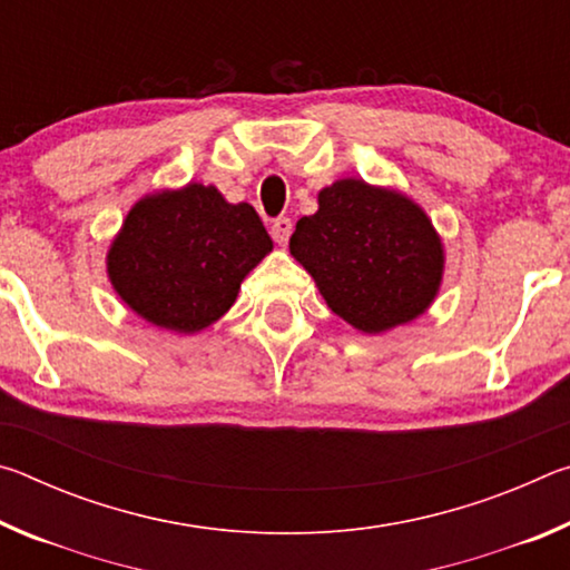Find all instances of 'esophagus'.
<instances>
[{"mask_svg": "<svg viewBox=\"0 0 570 570\" xmlns=\"http://www.w3.org/2000/svg\"><path fill=\"white\" fill-rule=\"evenodd\" d=\"M292 230H294V224H292V218H286V216L276 218L272 224V236H274L278 246L288 244V236H292Z\"/></svg>", "mask_w": 570, "mask_h": 570, "instance_id": "obj_1", "label": "esophagus"}]
</instances>
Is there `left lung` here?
Instances as JSON below:
<instances>
[{"mask_svg": "<svg viewBox=\"0 0 570 570\" xmlns=\"http://www.w3.org/2000/svg\"><path fill=\"white\" fill-rule=\"evenodd\" d=\"M288 250L332 312L364 334L417 320L445 272L428 214L402 193L360 178L320 190V210L298 218Z\"/></svg>", "mask_w": 570, "mask_h": 570, "instance_id": "8db88e82", "label": "left lung"}]
</instances>
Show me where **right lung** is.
<instances>
[{
  "mask_svg": "<svg viewBox=\"0 0 570 570\" xmlns=\"http://www.w3.org/2000/svg\"><path fill=\"white\" fill-rule=\"evenodd\" d=\"M272 248L254 206L188 183L130 208L108 250V276L146 322L196 334L234 306L240 282Z\"/></svg>",
  "mask_w": 570,
  "mask_h": 570,
  "instance_id": "right-lung-1",
  "label": "right lung"
}]
</instances>
